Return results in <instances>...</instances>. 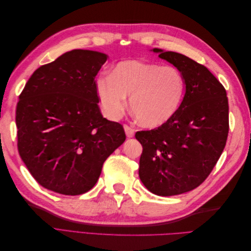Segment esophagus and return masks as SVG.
<instances>
[{
	"label": "esophagus",
	"instance_id": "1",
	"mask_svg": "<svg viewBox=\"0 0 251 251\" xmlns=\"http://www.w3.org/2000/svg\"><path fill=\"white\" fill-rule=\"evenodd\" d=\"M124 128H125V132H126V137L127 138H132L133 136H134V134H135L134 128L132 126H127V125H125Z\"/></svg>",
	"mask_w": 251,
	"mask_h": 251
}]
</instances>
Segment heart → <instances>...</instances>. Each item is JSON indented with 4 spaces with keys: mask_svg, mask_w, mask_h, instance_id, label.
Returning <instances> with one entry per match:
<instances>
[{
    "mask_svg": "<svg viewBox=\"0 0 251 251\" xmlns=\"http://www.w3.org/2000/svg\"><path fill=\"white\" fill-rule=\"evenodd\" d=\"M96 93L107 118L123 116L130 97V109L138 123L157 127L178 111L185 94V78L173 66L127 59L116 64L110 76L97 79Z\"/></svg>",
    "mask_w": 251,
    "mask_h": 251,
    "instance_id": "heart-1",
    "label": "heart"
}]
</instances>
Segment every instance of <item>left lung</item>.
<instances>
[{
	"mask_svg": "<svg viewBox=\"0 0 251 251\" xmlns=\"http://www.w3.org/2000/svg\"><path fill=\"white\" fill-rule=\"evenodd\" d=\"M151 51L185 78V94L176 114L158 128L135 135L143 148L141 182L151 193L168 197L193 191L215 168L228 135V100L206 67L177 52Z\"/></svg>",
	"mask_w": 251,
	"mask_h": 251,
	"instance_id": "left-lung-1",
	"label": "left lung"
}]
</instances>
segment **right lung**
Segmentation results:
<instances>
[{
	"label": "right lung",
	"mask_w": 251,
	"mask_h": 251,
	"mask_svg": "<svg viewBox=\"0 0 251 251\" xmlns=\"http://www.w3.org/2000/svg\"><path fill=\"white\" fill-rule=\"evenodd\" d=\"M107 58L93 50L66 52L36 69L19 97V154L49 191L87 193L126 140L123 126L103 118L98 107L95 76Z\"/></svg>",
	"instance_id": "1"
}]
</instances>
